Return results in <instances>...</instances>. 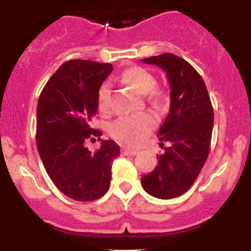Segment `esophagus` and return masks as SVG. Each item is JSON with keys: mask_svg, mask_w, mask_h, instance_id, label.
<instances>
[{"mask_svg": "<svg viewBox=\"0 0 251 251\" xmlns=\"http://www.w3.org/2000/svg\"><path fill=\"white\" fill-rule=\"evenodd\" d=\"M122 153L126 154V156H137V154H138V151L129 150V148H122Z\"/></svg>", "mask_w": 251, "mask_h": 251, "instance_id": "obj_1", "label": "esophagus"}]
</instances>
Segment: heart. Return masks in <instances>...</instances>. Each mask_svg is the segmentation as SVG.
I'll return each instance as SVG.
<instances>
[{
	"label": "heart",
	"instance_id": "b5f03b06",
	"mask_svg": "<svg viewBox=\"0 0 251 251\" xmlns=\"http://www.w3.org/2000/svg\"><path fill=\"white\" fill-rule=\"evenodd\" d=\"M122 80L129 84L137 92L145 94L146 98L154 104H159L165 99V93L158 88L156 77L150 72L139 66L127 69L122 74ZM97 104L100 113H108L110 106V84L104 81L98 89ZM156 126V118L150 112H141L127 117H121L110 124L109 132L115 139L126 145L137 146L147 137L148 133Z\"/></svg>",
	"mask_w": 251,
	"mask_h": 251
}]
</instances>
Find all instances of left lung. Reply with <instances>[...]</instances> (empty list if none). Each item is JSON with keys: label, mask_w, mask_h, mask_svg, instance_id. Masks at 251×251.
Returning <instances> with one entry per match:
<instances>
[{"label": "left lung", "mask_w": 251, "mask_h": 251, "mask_svg": "<svg viewBox=\"0 0 251 251\" xmlns=\"http://www.w3.org/2000/svg\"><path fill=\"white\" fill-rule=\"evenodd\" d=\"M142 61L163 69L171 85L170 113L157 134L159 146L168 147L141 179L151 196L168 200L185 194L200 175L210 151L214 109L202 77L182 57L162 54Z\"/></svg>", "instance_id": "8db88e82"}]
</instances>
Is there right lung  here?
I'll list each match as a JSON object with an SVG mask.
<instances>
[{
	"mask_svg": "<svg viewBox=\"0 0 251 251\" xmlns=\"http://www.w3.org/2000/svg\"><path fill=\"white\" fill-rule=\"evenodd\" d=\"M112 64L69 60L49 79L40 94L36 114V146L54 185L76 201L100 199L110 186L112 163L119 156L114 141H101L95 153L86 139H100L92 128L98 110L99 86L112 73Z\"/></svg>",
	"mask_w": 251,
	"mask_h": 251,
	"instance_id": "1",
	"label": "right lung"
}]
</instances>
